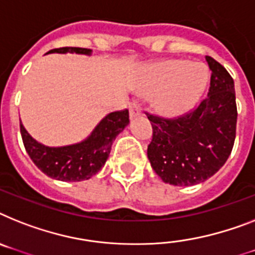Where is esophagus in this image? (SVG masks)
Listing matches in <instances>:
<instances>
[{"label":"esophagus","mask_w":255,"mask_h":255,"mask_svg":"<svg viewBox=\"0 0 255 255\" xmlns=\"http://www.w3.org/2000/svg\"><path fill=\"white\" fill-rule=\"evenodd\" d=\"M140 115L141 111L140 109H138L137 105H131V106H129V118H131V119H134V118L140 117Z\"/></svg>","instance_id":"1"}]
</instances>
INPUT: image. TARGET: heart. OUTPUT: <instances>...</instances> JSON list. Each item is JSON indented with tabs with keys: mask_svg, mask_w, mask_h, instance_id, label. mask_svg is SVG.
<instances>
[{
	"mask_svg": "<svg viewBox=\"0 0 255 255\" xmlns=\"http://www.w3.org/2000/svg\"><path fill=\"white\" fill-rule=\"evenodd\" d=\"M209 78L204 65L185 59H167L145 68L138 91L144 96H154L153 106L160 117L179 118L198 105Z\"/></svg>",
	"mask_w": 255,
	"mask_h": 255,
	"instance_id": "heart-1",
	"label": "heart"
}]
</instances>
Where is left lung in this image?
<instances>
[{
  "mask_svg": "<svg viewBox=\"0 0 255 255\" xmlns=\"http://www.w3.org/2000/svg\"><path fill=\"white\" fill-rule=\"evenodd\" d=\"M211 71L209 95L194 111L177 119L149 115L153 140L147 146L151 168L164 183L190 187L223 167L236 137L235 83L226 68L206 57Z\"/></svg>",
  "mask_w": 255,
  "mask_h": 255,
  "instance_id": "left-lung-1",
  "label": "left lung"
}]
</instances>
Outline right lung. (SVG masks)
Listing matches in <instances>:
<instances>
[{
    "label": "right lung",
    "instance_id": "1",
    "mask_svg": "<svg viewBox=\"0 0 255 255\" xmlns=\"http://www.w3.org/2000/svg\"><path fill=\"white\" fill-rule=\"evenodd\" d=\"M50 53H74L92 55L91 49L61 48ZM129 124L128 110L114 111L100 121L84 140L63 146H49L33 138L20 122V133L25 150L45 175L61 181H83L91 179L106 163L115 137Z\"/></svg>",
    "mask_w": 255,
    "mask_h": 255
}]
</instances>
